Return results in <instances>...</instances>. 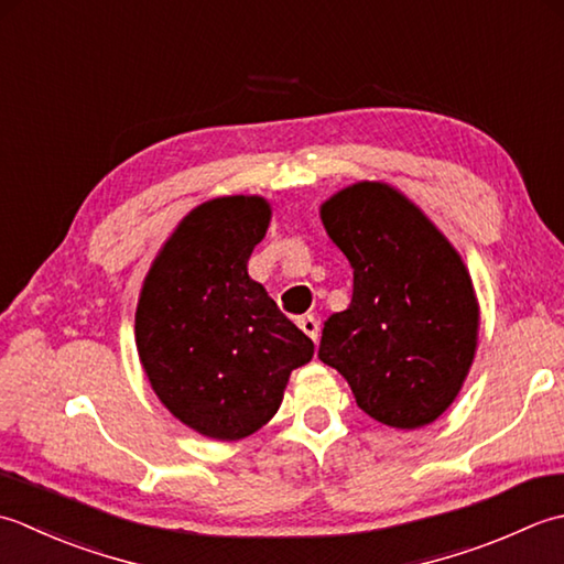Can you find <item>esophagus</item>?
<instances>
[{
    "label": "esophagus",
    "mask_w": 564,
    "mask_h": 564,
    "mask_svg": "<svg viewBox=\"0 0 564 564\" xmlns=\"http://www.w3.org/2000/svg\"><path fill=\"white\" fill-rule=\"evenodd\" d=\"M299 328H302L312 340H318L321 324H318V318L314 314H306V316L299 318Z\"/></svg>",
    "instance_id": "1"
}]
</instances>
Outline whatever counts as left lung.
<instances>
[{
  "label": "left lung",
  "instance_id": "left-lung-1",
  "mask_svg": "<svg viewBox=\"0 0 564 564\" xmlns=\"http://www.w3.org/2000/svg\"><path fill=\"white\" fill-rule=\"evenodd\" d=\"M321 221L352 268L346 312L328 316L318 358L348 379L384 426H429L473 367L479 304L459 252L384 182H358L321 204Z\"/></svg>",
  "mask_w": 564,
  "mask_h": 564
}]
</instances>
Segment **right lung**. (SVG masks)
<instances>
[{
    "mask_svg": "<svg viewBox=\"0 0 564 564\" xmlns=\"http://www.w3.org/2000/svg\"><path fill=\"white\" fill-rule=\"evenodd\" d=\"M262 197H218L192 209L160 248L135 308V348L172 416L206 438L240 441L278 413L304 336L248 260L270 226Z\"/></svg>",
    "mask_w": 564,
    "mask_h": 564,
    "instance_id": "1",
    "label": "right lung"
}]
</instances>
